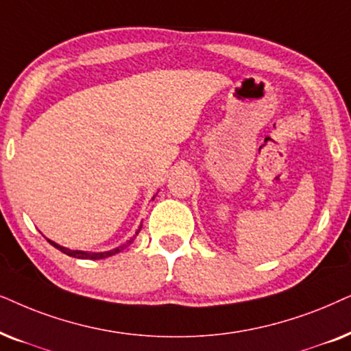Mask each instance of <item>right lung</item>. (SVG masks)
Listing matches in <instances>:
<instances>
[{
  "instance_id": "1",
  "label": "right lung",
  "mask_w": 351,
  "mask_h": 351,
  "mask_svg": "<svg viewBox=\"0 0 351 351\" xmlns=\"http://www.w3.org/2000/svg\"><path fill=\"white\" fill-rule=\"evenodd\" d=\"M154 197H156V195H154ZM152 197V199H154ZM143 226V224H141ZM141 226L138 228V231H136V234H134L133 237H130V239L125 242V244H120L119 247H115V249H112V250H107V252H85V250H70V249H67V247H62V245H59V244H56L54 241H51V239H48V237H46V239H48V242L53 247H56V249L58 250H60L62 252V254H65V255H69V256H73V258H82V260H102V258H107V256H112V255H115V254H119V252H121V250H125L127 249V247L132 244V242L134 241V237L138 236V232L141 231Z\"/></svg>"
}]
</instances>
